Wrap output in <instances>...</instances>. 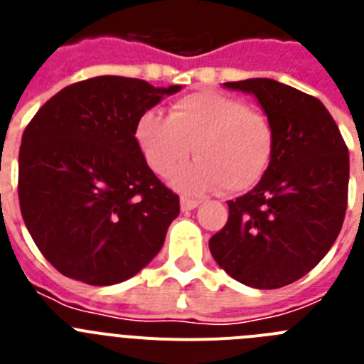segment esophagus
I'll use <instances>...</instances> for the list:
<instances>
[{"label":"esophagus","mask_w":364,"mask_h":364,"mask_svg":"<svg viewBox=\"0 0 364 364\" xmlns=\"http://www.w3.org/2000/svg\"><path fill=\"white\" fill-rule=\"evenodd\" d=\"M198 204H200V202L195 200V198H188V197L180 198V208H182V211L195 210V208H197Z\"/></svg>","instance_id":"esophagus-1"}]
</instances>
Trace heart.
<instances>
[{
	"mask_svg": "<svg viewBox=\"0 0 364 364\" xmlns=\"http://www.w3.org/2000/svg\"><path fill=\"white\" fill-rule=\"evenodd\" d=\"M134 140L159 175L171 173L191 151L197 154V160L178 167L169 178L176 189L191 195L252 189L268 171L275 151L268 118L242 100L217 91L182 96L169 117L142 112L134 124Z\"/></svg>",
	"mask_w": 364,
	"mask_h": 364,
	"instance_id": "b5f03b06",
	"label": "heart"
}]
</instances>
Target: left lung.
<instances>
[{
	"instance_id": "1",
	"label": "left lung",
	"mask_w": 364,
	"mask_h": 364,
	"mask_svg": "<svg viewBox=\"0 0 364 364\" xmlns=\"http://www.w3.org/2000/svg\"><path fill=\"white\" fill-rule=\"evenodd\" d=\"M224 87L255 96L275 151L259 184L228 200L211 255L235 281L275 290L304 277L336 242L348 200V149L321 100L269 78Z\"/></svg>"
}]
</instances>
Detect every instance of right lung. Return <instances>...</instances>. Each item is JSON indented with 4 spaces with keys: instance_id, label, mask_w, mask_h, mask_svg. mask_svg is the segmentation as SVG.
Wrapping results in <instances>:
<instances>
[{
    "instance_id": "add662e5",
    "label": "right lung",
    "mask_w": 364,
    "mask_h": 364,
    "mask_svg": "<svg viewBox=\"0 0 364 364\" xmlns=\"http://www.w3.org/2000/svg\"><path fill=\"white\" fill-rule=\"evenodd\" d=\"M180 89L96 76L62 89L27 125L19 208L38 250L65 277L117 284L164 246L180 200L147 166L134 124Z\"/></svg>"
}]
</instances>
